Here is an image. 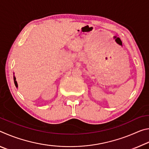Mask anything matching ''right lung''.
<instances>
[{"label": "right lung", "instance_id": "1", "mask_svg": "<svg viewBox=\"0 0 149 149\" xmlns=\"http://www.w3.org/2000/svg\"><path fill=\"white\" fill-rule=\"evenodd\" d=\"M14 84H15V85H16V87H17V82H16V78L14 77Z\"/></svg>", "mask_w": 149, "mask_h": 149}]
</instances>
